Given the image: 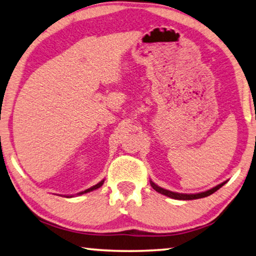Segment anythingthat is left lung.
Here are the masks:
<instances>
[{"instance_id": "left-lung-1", "label": "left lung", "mask_w": 256, "mask_h": 256, "mask_svg": "<svg viewBox=\"0 0 256 256\" xmlns=\"http://www.w3.org/2000/svg\"><path fill=\"white\" fill-rule=\"evenodd\" d=\"M226 181L222 182V184H218L216 186H214V188L210 189V190H206V192H200V194H179V192H170V190H166V189L160 188V186H158L157 184H154L152 181H150V184H152V188L155 189L157 192L163 194H165V196L173 198V200H198V198H204V197H208V196H210V194H212L213 192H216V190L220 189L221 186L226 184Z\"/></svg>"}]
</instances>
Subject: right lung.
Returning <instances> with one entry per match:
<instances>
[{
  "label": "right lung",
  "mask_w": 256,
  "mask_h": 256,
  "mask_svg": "<svg viewBox=\"0 0 256 256\" xmlns=\"http://www.w3.org/2000/svg\"><path fill=\"white\" fill-rule=\"evenodd\" d=\"M104 180H102L101 182H99L98 184H96V186H91V188H88V189H86V190H84V192H78L77 194H86V192H92V190H96V189H98V188H100L101 186L104 184Z\"/></svg>",
  "instance_id": "obj_1"
}]
</instances>
